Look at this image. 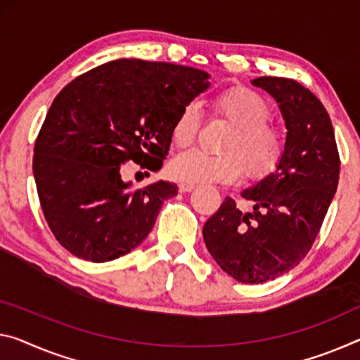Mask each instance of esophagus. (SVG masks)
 I'll use <instances>...</instances> for the list:
<instances>
[{
  "instance_id": "obj_1",
  "label": "esophagus",
  "mask_w": 360,
  "mask_h": 360,
  "mask_svg": "<svg viewBox=\"0 0 360 360\" xmlns=\"http://www.w3.org/2000/svg\"><path fill=\"white\" fill-rule=\"evenodd\" d=\"M195 186H196V185H193V184H185V181H181V184L179 185V190H180L181 193H190V191L195 190Z\"/></svg>"
}]
</instances>
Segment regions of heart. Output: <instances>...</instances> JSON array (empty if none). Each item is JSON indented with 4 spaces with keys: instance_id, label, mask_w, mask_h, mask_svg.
Returning <instances> with one entry per match:
<instances>
[{
    "instance_id": "1",
    "label": "heart",
    "mask_w": 360,
    "mask_h": 360,
    "mask_svg": "<svg viewBox=\"0 0 360 360\" xmlns=\"http://www.w3.org/2000/svg\"><path fill=\"white\" fill-rule=\"evenodd\" d=\"M215 114L233 125L220 151L207 154L198 149L172 159L169 172L185 184H231L243 175L261 180L278 167L285 156L286 138L278 125L269 122L270 106L262 95L246 86H231L214 99ZM201 129V114L196 103L185 104L172 125L176 148L195 143Z\"/></svg>"
}]
</instances>
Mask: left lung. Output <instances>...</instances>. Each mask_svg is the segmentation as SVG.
Segmentation results:
<instances>
[{"label":"left lung","mask_w":360,"mask_h":360,"mask_svg":"<svg viewBox=\"0 0 360 360\" xmlns=\"http://www.w3.org/2000/svg\"><path fill=\"white\" fill-rule=\"evenodd\" d=\"M251 84L278 103L288 130L285 156L275 172L243 190L251 212L225 198L202 236L224 272L252 285L290 272L311 251L338 188L340 154L327 109L311 90L283 77Z\"/></svg>","instance_id":"1"}]
</instances>
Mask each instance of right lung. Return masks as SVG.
Instances as JSON below:
<instances>
[{"label": "right lung", "mask_w": 360, "mask_h": 360, "mask_svg": "<svg viewBox=\"0 0 360 360\" xmlns=\"http://www.w3.org/2000/svg\"><path fill=\"white\" fill-rule=\"evenodd\" d=\"M207 72L117 59L60 90L35 141L33 176L53 235L74 256L114 261L140 245L179 186L131 188L127 162L156 172L185 104L209 88Z\"/></svg>", "instance_id": "right-lung-1"}]
</instances>
